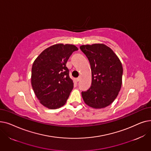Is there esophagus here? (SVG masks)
Masks as SVG:
<instances>
[{"mask_svg":"<svg viewBox=\"0 0 151 151\" xmlns=\"http://www.w3.org/2000/svg\"><path fill=\"white\" fill-rule=\"evenodd\" d=\"M80 80H81V77H78V78H76V81L78 82V81H80Z\"/></svg>","mask_w":151,"mask_h":151,"instance_id":"esophagus-1","label":"esophagus"}]
</instances>
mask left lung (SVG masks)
Masks as SVG:
<instances>
[{
    "label": "left lung",
    "mask_w": 151,
    "mask_h": 151,
    "mask_svg": "<svg viewBox=\"0 0 151 151\" xmlns=\"http://www.w3.org/2000/svg\"><path fill=\"white\" fill-rule=\"evenodd\" d=\"M92 71L90 88L81 92L86 104L93 108H105L117 97L122 86L123 68L116 54L104 44L80 46Z\"/></svg>",
    "instance_id": "obj_1"
}]
</instances>
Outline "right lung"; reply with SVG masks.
<instances>
[{
  "mask_svg": "<svg viewBox=\"0 0 151 151\" xmlns=\"http://www.w3.org/2000/svg\"><path fill=\"white\" fill-rule=\"evenodd\" d=\"M78 50L73 45H54L45 50L35 60L32 68V86L45 107L57 109L65 104L73 88L66 63Z\"/></svg>",
  "mask_w": 151,
  "mask_h": 151,
  "instance_id": "obj_1",
  "label": "right lung"
}]
</instances>
